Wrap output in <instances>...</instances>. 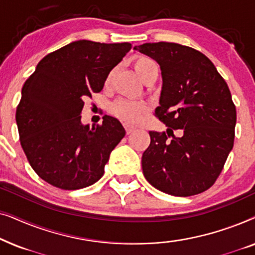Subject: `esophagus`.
<instances>
[{"label":"esophagus","mask_w":255,"mask_h":255,"mask_svg":"<svg viewBox=\"0 0 255 255\" xmlns=\"http://www.w3.org/2000/svg\"><path fill=\"white\" fill-rule=\"evenodd\" d=\"M125 130H127V133L128 134H130V133H132V132H134L135 131V128H133V127H130V125H125Z\"/></svg>","instance_id":"1"}]
</instances>
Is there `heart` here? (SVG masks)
<instances>
[{
    "mask_svg": "<svg viewBox=\"0 0 255 255\" xmlns=\"http://www.w3.org/2000/svg\"><path fill=\"white\" fill-rule=\"evenodd\" d=\"M134 68L142 80H145L153 73H158L159 71L158 64L153 59L145 57V55H139L138 58H135ZM113 75L114 71L110 72L109 75L107 76V85H109L111 82ZM110 111L125 123L138 124L144 120L145 115L147 114L148 106L145 102H141V101L118 99L110 106Z\"/></svg>",
    "mask_w": 255,
    "mask_h": 255,
    "instance_id": "heart-1",
    "label": "heart"
}]
</instances>
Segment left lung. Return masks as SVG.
Returning a JSON list of instances; mask_svg holds the SVG:
<instances>
[{
    "mask_svg": "<svg viewBox=\"0 0 255 255\" xmlns=\"http://www.w3.org/2000/svg\"><path fill=\"white\" fill-rule=\"evenodd\" d=\"M134 50L160 65L163 83L154 115L168 128L149 131L144 176L174 196L203 193L218 179L235 141L237 111L228 83L210 59L189 46L159 41Z\"/></svg>",
    "mask_w": 255,
    "mask_h": 255,
    "instance_id": "obj_1",
    "label": "left lung"
}]
</instances>
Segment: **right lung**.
<instances>
[{"label":"right lung","instance_id":"add662e5","mask_svg":"<svg viewBox=\"0 0 255 255\" xmlns=\"http://www.w3.org/2000/svg\"><path fill=\"white\" fill-rule=\"evenodd\" d=\"M131 47L130 43L73 41L41 59L24 83L17 128L27 161L40 179L76 190L103 176L125 130L108 115L95 128L83 127V101L103 89L111 69Z\"/></svg>","mask_w":255,"mask_h":255}]
</instances>
